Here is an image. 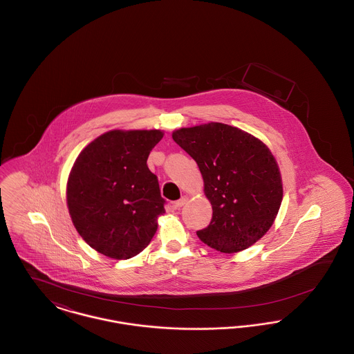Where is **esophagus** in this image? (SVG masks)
<instances>
[{"label":"esophagus","mask_w":354,"mask_h":354,"mask_svg":"<svg viewBox=\"0 0 354 354\" xmlns=\"http://www.w3.org/2000/svg\"><path fill=\"white\" fill-rule=\"evenodd\" d=\"M187 202H188V196H182L179 201L174 203V205H175V208H182L185 204H187Z\"/></svg>","instance_id":"esophagus-1"}]
</instances>
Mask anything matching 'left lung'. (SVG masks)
Here are the masks:
<instances>
[{
  "mask_svg": "<svg viewBox=\"0 0 354 354\" xmlns=\"http://www.w3.org/2000/svg\"><path fill=\"white\" fill-rule=\"evenodd\" d=\"M172 139L198 163L212 205L209 225L196 232L203 243L235 253L266 235L283 201L281 174L270 149L219 122L175 130Z\"/></svg>",
  "mask_w": 354,
  "mask_h": 354,
  "instance_id": "left-lung-1",
  "label": "left lung"
}]
</instances>
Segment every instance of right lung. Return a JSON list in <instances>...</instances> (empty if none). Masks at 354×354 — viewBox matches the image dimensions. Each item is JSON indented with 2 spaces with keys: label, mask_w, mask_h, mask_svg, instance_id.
<instances>
[{
  "label": "right lung",
  "mask_w": 354,
  "mask_h": 354,
  "mask_svg": "<svg viewBox=\"0 0 354 354\" xmlns=\"http://www.w3.org/2000/svg\"><path fill=\"white\" fill-rule=\"evenodd\" d=\"M160 130H111L88 143L68 175V214L97 252L126 260L142 252L165 214L156 175L147 158Z\"/></svg>",
  "instance_id": "right-lung-1"
}]
</instances>
